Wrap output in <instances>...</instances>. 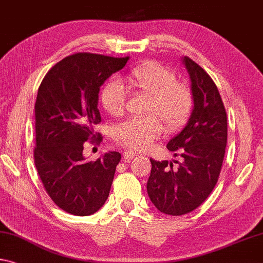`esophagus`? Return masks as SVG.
<instances>
[{"instance_id": "esophagus-1", "label": "esophagus", "mask_w": 263, "mask_h": 263, "mask_svg": "<svg viewBox=\"0 0 263 263\" xmlns=\"http://www.w3.org/2000/svg\"><path fill=\"white\" fill-rule=\"evenodd\" d=\"M136 156V152L130 151V149H127V151H125L123 153V158H124V161H130L131 159H133Z\"/></svg>"}]
</instances>
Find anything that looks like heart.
<instances>
[{
    "mask_svg": "<svg viewBox=\"0 0 263 263\" xmlns=\"http://www.w3.org/2000/svg\"><path fill=\"white\" fill-rule=\"evenodd\" d=\"M126 85L148 96L145 117H135L115 127V140L120 146L143 151L148 148L164 131L180 128L193 111L194 97L191 87L176 79L168 68L157 62H145L125 76ZM103 109L110 116L124 112L125 89L119 81L106 82L99 95Z\"/></svg>",
    "mask_w": 263,
    "mask_h": 263,
    "instance_id": "1",
    "label": "heart"
}]
</instances>
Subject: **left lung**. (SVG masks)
<instances>
[{
  "label": "left lung",
  "instance_id": "left-lung-1",
  "mask_svg": "<svg viewBox=\"0 0 263 263\" xmlns=\"http://www.w3.org/2000/svg\"><path fill=\"white\" fill-rule=\"evenodd\" d=\"M191 78L194 106L186 126L168 141L182 160H151L147 194L161 213L184 215L198 208L218 182L227 145V115L213 79L190 57L182 58ZM177 156V153H174Z\"/></svg>",
  "mask_w": 263,
  "mask_h": 263
}]
</instances>
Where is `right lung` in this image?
I'll return each mask as SVG.
<instances>
[{"mask_svg":"<svg viewBox=\"0 0 263 263\" xmlns=\"http://www.w3.org/2000/svg\"><path fill=\"white\" fill-rule=\"evenodd\" d=\"M128 57L79 52L53 65L42 81L35 103L34 160L49 197L66 213L86 216L109 197L119 152L86 161V140H102L93 126L102 122L98 93Z\"/></svg>","mask_w":263,"mask_h":263,"instance_id":"1","label":"right lung"}]
</instances>
